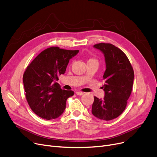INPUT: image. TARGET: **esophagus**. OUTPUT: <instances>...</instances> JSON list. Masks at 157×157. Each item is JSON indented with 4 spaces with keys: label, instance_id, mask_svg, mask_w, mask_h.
<instances>
[{
    "label": "esophagus",
    "instance_id": "34e87169",
    "mask_svg": "<svg viewBox=\"0 0 157 157\" xmlns=\"http://www.w3.org/2000/svg\"><path fill=\"white\" fill-rule=\"evenodd\" d=\"M76 94L78 95H81L84 94V92H76Z\"/></svg>",
    "mask_w": 157,
    "mask_h": 157
}]
</instances>
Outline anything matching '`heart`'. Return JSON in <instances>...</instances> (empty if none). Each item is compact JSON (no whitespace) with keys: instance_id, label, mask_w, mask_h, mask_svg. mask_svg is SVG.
Segmentation results:
<instances>
[{"instance_id":"1","label":"heart","mask_w":157,"mask_h":157,"mask_svg":"<svg viewBox=\"0 0 157 157\" xmlns=\"http://www.w3.org/2000/svg\"><path fill=\"white\" fill-rule=\"evenodd\" d=\"M98 62V61L96 58H90L88 60V62Z\"/></svg>"}]
</instances>
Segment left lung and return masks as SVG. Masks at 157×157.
Segmentation results:
<instances>
[{"instance_id": "8db88e82", "label": "left lung", "mask_w": 157, "mask_h": 157, "mask_svg": "<svg viewBox=\"0 0 157 157\" xmlns=\"http://www.w3.org/2000/svg\"><path fill=\"white\" fill-rule=\"evenodd\" d=\"M94 46L105 54L106 69L103 75L105 98L94 97L92 113L99 119L110 121L125 110L132 91L134 71L127 56L118 47L109 43Z\"/></svg>"}]
</instances>
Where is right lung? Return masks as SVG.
<instances>
[{
	"instance_id": "obj_1",
	"label": "right lung",
	"mask_w": 157,
	"mask_h": 157,
	"mask_svg": "<svg viewBox=\"0 0 157 157\" xmlns=\"http://www.w3.org/2000/svg\"><path fill=\"white\" fill-rule=\"evenodd\" d=\"M78 52L51 47L27 67L23 76L25 98L33 112L41 118L51 120L59 117L67 99L74 94L72 90H62L56 81Z\"/></svg>"
}]
</instances>
